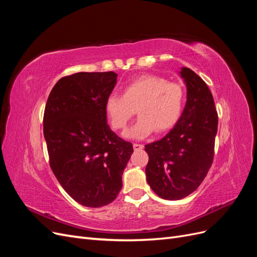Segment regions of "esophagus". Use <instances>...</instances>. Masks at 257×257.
<instances>
[{"label":"esophagus","mask_w":257,"mask_h":257,"mask_svg":"<svg viewBox=\"0 0 257 257\" xmlns=\"http://www.w3.org/2000/svg\"><path fill=\"white\" fill-rule=\"evenodd\" d=\"M133 147H134V150H136V151L144 149V145H142V144H134Z\"/></svg>","instance_id":"1"}]
</instances>
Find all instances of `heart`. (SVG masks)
<instances>
[{"label": "heart", "instance_id": "b5f03b06", "mask_svg": "<svg viewBox=\"0 0 257 257\" xmlns=\"http://www.w3.org/2000/svg\"><path fill=\"white\" fill-rule=\"evenodd\" d=\"M185 104V92L180 84L165 78L144 75L124 85L123 94H109L104 104L108 121L114 130H124L135 114L137 122L124 136L143 139L155 131L162 134L180 120Z\"/></svg>", "mask_w": 257, "mask_h": 257}]
</instances>
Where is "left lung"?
<instances>
[{
  "mask_svg": "<svg viewBox=\"0 0 257 257\" xmlns=\"http://www.w3.org/2000/svg\"><path fill=\"white\" fill-rule=\"evenodd\" d=\"M180 75L186 84V104L180 120L161 141L148 144L147 181L163 199L190 195L204 181L214 157L217 112L206 82L188 67Z\"/></svg>",
  "mask_w": 257,
  "mask_h": 257,
  "instance_id": "left-lung-1",
  "label": "left lung"
}]
</instances>
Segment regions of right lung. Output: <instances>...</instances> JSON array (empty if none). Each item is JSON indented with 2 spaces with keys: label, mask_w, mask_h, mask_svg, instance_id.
<instances>
[{
  "label": "right lung",
  "mask_w": 257,
  "mask_h": 257,
  "mask_svg": "<svg viewBox=\"0 0 257 257\" xmlns=\"http://www.w3.org/2000/svg\"><path fill=\"white\" fill-rule=\"evenodd\" d=\"M116 77L113 72L65 76L52 88L45 108L50 167L68 195L85 207L106 206L116 198L134 151L107 124L104 104Z\"/></svg>",
  "instance_id": "right-lung-1"
}]
</instances>
